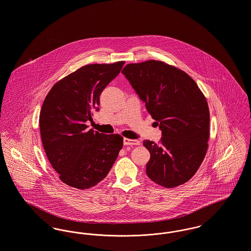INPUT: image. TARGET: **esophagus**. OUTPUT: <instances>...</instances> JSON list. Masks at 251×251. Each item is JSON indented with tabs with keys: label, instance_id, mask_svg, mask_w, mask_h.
<instances>
[{
	"label": "esophagus",
	"instance_id": "esophagus-1",
	"mask_svg": "<svg viewBox=\"0 0 251 251\" xmlns=\"http://www.w3.org/2000/svg\"><path fill=\"white\" fill-rule=\"evenodd\" d=\"M123 144L125 146H137V145H140V141L139 140H132V139H129V138H124L123 139Z\"/></svg>",
	"mask_w": 251,
	"mask_h": 251
}]
</instances>
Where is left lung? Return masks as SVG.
Listing matches in <instances>:
<instances>
[{
	"instance_id": "obj_1",
	"label": "left lung",
	"mask_w": 251,
	"mask_h": 251,
	"mask_svg": "<svg viewBox=\"0 0 251 251\" xmlns=\"http://www.w3.org/2000/svg\"><path fill=\"white\" fill-rule=\"evenodd\" d=\"M121 72L162 131L159 143L143 142L151 153L148 177L167 188L185 183L201 167L208 149L206 98L187 73L162 61L128 64Z\"/></svg>"
}]
</instances>
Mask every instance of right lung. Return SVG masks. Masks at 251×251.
Returning a JSON list of instances; mask_svg holds the SVG:
<instances>
[{
  "mask_svg": "<svg viewBox=\"0 0 251 251\" xmlns=\"http://www.w3.org/2000/svg\"><path fill=\"white\" fill-rule=\"evenodd\" d=\"M124 61L90 64L66 76L46 96L39 115L44 151L59 179L88 189L107 176L123 146L120 134H104L85 124L99 110L100 96Z\"/></svg>",
  "mask_w": 251,
  "mask_h": 251,
  "instance_id": "right-lung-1",
  "label": "right lung"
}]
</instances>
